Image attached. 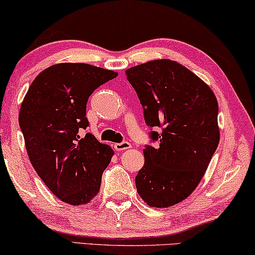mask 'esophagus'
Returning <instances> with one entry per match:
<instances>
[{"mask_svg": "<svg viewBox=\"0 0 255 255\" xmlns=\"http://www.w3.org/2000/svg\"><path fill=\"white\" fill-rule=\"evenodd\" d=\"M131 148V144L129 142H121V143H116L114 144V149L117 151H123V150H128Z\"/></svg>", "mask_w": 255, "mask_h": 255, "instance_id": "34e87169", "label": "esophagus"}]
</instances>
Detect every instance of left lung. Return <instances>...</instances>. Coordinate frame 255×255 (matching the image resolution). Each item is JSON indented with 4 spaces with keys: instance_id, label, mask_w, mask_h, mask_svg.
I'll use <instances>...</instances> for the list:
<instances>
[{
    "instance_id": "obj_1",
    "label": "left lung",
    "mask_w": 255,
    "mask_h": 255,
    "mask_svg": "<svg viewBox=\"0 0 255 255\" xmlns=\"http://www.w3.org/2000/svg\"><path fill=\"white\" fill-rule=\"evenodd\" d=\"M144 110L145 124L158 146L143 149L144 165L136 188L150 207L174 206L194 192L220 143L218 104L194 73L168 59L152 60L126 70Z\"/></svg>"
}]
</instances>
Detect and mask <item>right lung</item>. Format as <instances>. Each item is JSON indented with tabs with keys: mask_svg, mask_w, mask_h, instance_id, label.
<instances>
[{
	"mask_svg": "<svg viewBox=\"0 0 255 255\" xmlns=\"http://www.w3.org/2000/svg\"><path fill=\"white\" fill-rule=\"evenodd\" d=\"M118 73L88 63H57L42 70L28 88L19 111L25 146L41 180L71 206L87 204L98 194L102 175L114 155L90 132L87 103Z\"/></svg>",
	"mask_w": 255,
	"mask_h": 255,
	"instance_id": "right-lung-1",
	"label": "right lung"
}]
</instances>
